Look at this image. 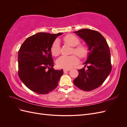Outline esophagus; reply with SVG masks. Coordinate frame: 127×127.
I'll return each instance as SVG.
<instances>
[{"mask_svg": "<svg viewBox=\"0 0 127 127\" xmlns=\"http://www.w3.org/2000/svg\"><path fill=\"white\" fill-rule=\"evenodd\" d=\"M69 70H70V69H64V72L65 73L67 71H69Z\"/></svg>", "mask_w": 127, "mask_h": 127, "instance_id": "esophagus-1", "label": "esophagus"}]
</instances>
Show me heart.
Instances as JSON below:
<instances>
[{
    "mask_svg": "<svg viewBox=\"0 0 127 127\" xmlns=\"http://www.w3.org/2000/svg\"><path fill=\"white\" fill-rule=\"evenodd\" d=\"M64 40L65 43L72 47H76L79 43V40L75 35L72 34H68L66 35ZM51 51L52 55L55 56H58L60 53V45L59 41L56 40L52 45ZM87 48L83 45H79L73 49L72 53H76L81 58H84L88 55ZM79 63V59L76 55L69 56H61L57 60V64L58 67L61 68L69 69Z\"/></svg>",
    "mask_w": 127,
    "mask_h": 127,
    "instance_id": "b5f03b06",
    "label": "heart"
}]
</instances>
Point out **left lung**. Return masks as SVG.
<instances>
[{
	"label": "left lung",
	"instance_id": "left-lung-1",
	"mask_svg": "<svg viewBox=\"0 0 127 127\" xmlns=\"http://www.w3.org/2000/svg\"><path fill=\"white\" fill-rule=\"evenodd\" d=\"M74 33L85 41L89 52L83 64L85 67L78 70L79 75L74 83L80 90L92 91L100 86L110 74L112 66L110 48L105 38L96 31L83 29Z\"/></svg>",
	"mask_w": 127,
	"mask_h": 127
}]
</instances>
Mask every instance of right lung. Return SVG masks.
Wrapping results in <instances>:
<instances>
[{"instance_id":"right-lung-1","label":"right lung","mask_w":127,"mask_h":127,"mask_svg":"<svg viewBox=\"0 0 127 127\" xmlns=\"http://www.w3.org/2000/svg\"><path fill=\"white\" fill-rule=\"evenodd\" d=\"M63 33H37L27 38L18 53V76L30 90L45 94L54 90L64 74L53 68L52 45Z\"/></svg>"}]
</instances>
